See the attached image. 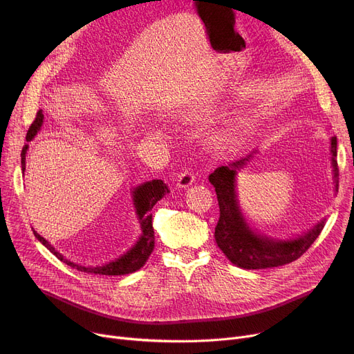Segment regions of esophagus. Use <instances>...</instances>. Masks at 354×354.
<instances>
[{
  "label": "esophagus",
  "instance_id": "esophagus-1",
  "mask_svg": "<svg viewBox=\"0 0 354 354\" xmlns=\"http://www.w3.org/2000/svg\"><path fill=\"white\" fill-rule=\"evenodd\" d=\"M176 180H178L176 183L178 188H188L195 182V175L191 171H185L178 176Z\"/></svg>",
  "mask_w": 354,
  "mask_h": 354
}]
</instances>
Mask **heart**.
I'll return each instance as SVG.
<instances>
[{
    "instance_id": "obj_1",
    "label": "heart",
    "mask_w": 354,
    "mask_h": 354,
    "mask_svg": "<svg viewBox=\"0 0 354 354\" xmlns=\"http://www.w3.org/2000/svg\"><path fill=\"white\" fill-rule=\"evenodd\" d=\"M236 133H238V124H235V123L230 124L224 130H221V132L214 138L215 143L222 146V147L228 146V145H231L234 142Z\"/></svg>"
}]
</instances>
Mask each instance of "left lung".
<instances>
[{"label": "left lung", "mask_w": 354, "mask_h": 354, "mask_svg": "<svg viewBox=\"0 0 354 354\" xmlns=\"http://www.w3.org/2000/svg\"><path fill=\"white\" fill-rule=\"evenodd\" d=\"M254 153H250L228 166H219L209 175L214 185L218 205L219 221L215 227V241L219 250L236 267L245 270H263L290 264L300 258L320 235L324 221L314 225L308 232L292 239H274L254 232L241 212L236 198V174L251 162ZM337 139L331 138V166L334 178V191H339V166H337Z\"/></svg>", "instance_id": "left-lung-1"}]
</instances>
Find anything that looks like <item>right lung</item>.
Listing matches in <instances>:
<instances>
[{"instance_id":"add662e5","label":"right lung","mask_w":354,"mask_h":354,"mask_svg":"<svg viewBox=\"0 0 354 354\" xmlns=\"http://www.w3.org/2000/svg\"><path fill=\"white\" fill-rule=\"evenodd\" d=\"M43 119L44 115L43 111L39 110L37 111V116L35 120L31 123L26 140L31 142L35 135L39 133V130L41 129L43 124ZM27 149H28V143L24 145L23 151H21V167H23V175L26 171V153H27ZM169 188L166 187V183H163V180L160 179H153L151 182H145L142 183L140 187H136L133 189V205L136 209V215L139 219V224H140V230L142 234L138 239V243L130 248L126 254H123L122 257L116 258L115 261H110L109 264L104 266H96V267H83L79 264H74L71 263L70 259H66L59 251H55L54 247L48 243L47 239H44L40 234H37L35 231L34 235L35 238L40 241V243L50 250L55 257H57L60 261L66 263L67 266L76 268L79 271L83 272H90V274H100V275H124V274H130V272H135L138 270H140L145 263L147 261L149 255L152 254L153 247H155V232H153V227H152V208L155 207V203L158 201H160L166 194H169Z\"/></svg>"}]
</instances>
